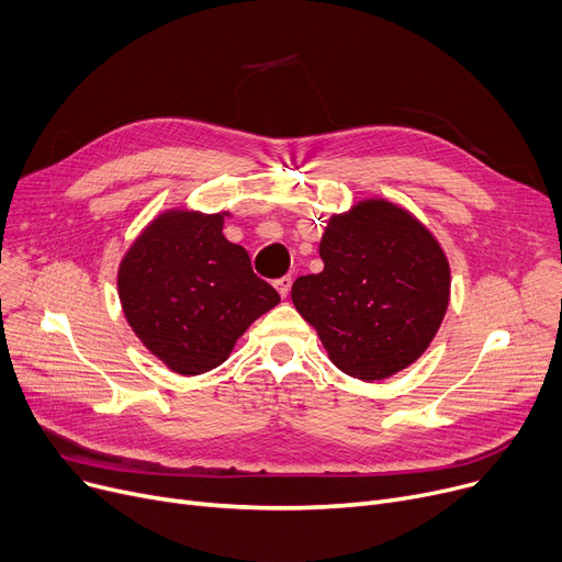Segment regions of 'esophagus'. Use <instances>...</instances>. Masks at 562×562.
I'll return each instance as SVG.
<instances>
[{
  "instance_id": "esophagus-1",
  "label": "esophagus",
  "mask_w": 562,
  "mask_h": 562,
  "mask_svg": "<svg viewBox=\"0 0 562 562\" xmlns=\"http://www.w3.org/2000/svg\"><path fill=\"white\" fill-rule=\"evenodd\" d=\"M291 284H293V278L291 276H284V278H280V280H276V289H278V293L282 299H286L289 296V291H291Z\"/></svg>"
}]
</instances>
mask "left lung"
Masks as SVG:
<instances>
[{
    "instance_id": "8db88e82",
    "label": "left lung",
    "mask_w": 562,
    "mask_h": 562,
    "mask_svg": "<svg viewBox=\"0 0 562 562\" xmlns=\"http://www.w3.org/2000/svg\"><path fill=\"white\" fill-rule=\"evenodd\" d=\"M323 271L291 286L299 314L330 360L367 382L409 367L447 314L451 273L432 234L387 200L333 216L318 246Z\"/></svg>"
}]
</instances>
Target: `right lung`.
<instances>
[{
    "mask_svg": "<svg viewBox=\"0 0 562 562\" xmlns=\"http://www.w3.org/2000/svg\"><path fill=\"white\" fill-rule=\"evenodd\" d=\"M117 291L138 339L172 371L223 364L246 328L280 303L248 252L223 236V214L168 212L134 241Z\"/></svg>",
    "mask_w": 562,
    "mask_h": 562,
    "instance_id": "obj_1",
    "label": "right lung"
}]
</instances>
